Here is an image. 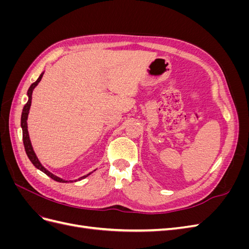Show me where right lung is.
<instances>
[{
    "instance_id": "obj_1",
    "label": "right lung",
    "mask_w": 249,
    "mask_h": 249,
    "mask_svg": "<svg viewBox=\"0 0 249 249\" xmlns=\"http://www.w3.org/2000/svg\"><path fill=\"white\" fill-rule=\"evenodd\" d=\"M42 76H43V72L40 74L39 78L37 79V80L33 83V84H32L31 86H30V88L28 89V93H27V94H28L29 100H28L27 104L25 105L24 109H22V112H21V118H20V125H21V129H22V141H24V146H25V150H26V154H27L28 158H29L30 161L32 162V164L34 165V166H35L37 169L41 170L42 172L46 173L47 176H49V177H50V178H52L53 179H55L56 182L66 183L67 180H64V179H62V178H60L56 177L55 175H53L52 172H50L48 169H46V168H44V167L42 166L41 163H40V162H39V160H38V158L36 157V155H35V153H34L33 147H32V144H31V141H30V137H29L27 119H28L29 110H30V107H31V103H32V92H33L34 88L37 86V84H38V83L40 82V80H41ZM90 173H91V172H90ZM90 173H88V175H86V176H84V177L80 178L79 179L85 178L86 177H88V176L90 175Z\"/></svg>"
}]
</instances>
